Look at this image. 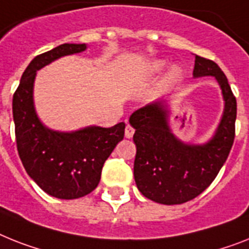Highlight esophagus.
I'll return each mask as SVG.
<instances>
[{"label":"esophagus","mask_w":249,"mask_h":249,"mask_svg":"<svg viewBox=\"0 0 249 249\" xmlns=\"http://www.w3.org/2000/svg\"><path fill=\"white\" fill-rule=\"evenodd\" d=\"M133 133H135V129H133V127H131L129 124H127L126 129H124V136H126V139H131V137L133 136Z\"/></svg>","instance_id":"esophagus-1"}]
</instances>
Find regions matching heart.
Masks as SVG:
<instances>
[{
  "mask_svg": "<svg viewBox=\"0 0 249 249\" xmlns=\"http://www.w3.org/2000/svg\"><path fill=\"white\" fill-rule=\"evenodd\" d=\"M165 61H161V59L154 61V62L150 63L149 69H147V73L149 75H154V73L160 72L165 67ZM182 75H183V71H182L179 66H172L169 71H168V73H166V81L168 83H176V81H178L182 77Z\"/></svg>",
  "mask_w": 249,
  "mask_h": 249,
  "instance_id": "b5f03b06",
  "label": "heart"
}]
</instances>
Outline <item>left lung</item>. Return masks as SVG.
<instances>
[{
    "mask_svg": "<svg viewBox=\"0 0 249 249\" xmlns=\"http://www.w3.org/2000/svg\"><path fill=\"white\" fill-rule=\"evenodd\" d=\"M203 76L216 79L224 99L220 123L207 142L195 145L178 139L169 126L170 110L164 99L150 103L129 117L136 145L135 182L149 200L163 205L194 200L210 186L231 153L237 100L220 67L211 59L196 55L194 77Z\"/></svg>",
    "mask_w": 249,
    "mask_h": 249,
    "instance_id": "1",
    "label": "left lung"
}]
</instances>
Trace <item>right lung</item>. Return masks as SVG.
Masks as SVG:
<instances>
[{
    "label": "right lung",
    "instance_id": "add662e5",
    "mask_svg": "<svg viewBox=\"0 0 249 249\" xmlns=\"http://www.w3.org/2000/svg\"><path fill=\"white\" fill-rule=\"evenodd\" d=\"M86 44L65 43L36 55L24 71L12 98V114L18 157L26 173L46 194L73 200L90 194L99 184L102 169L124 136L123 122L104 128L88 126L62 132L48 128L34 107L36 71L65 55L81 53Z\"/></svg>",
    "mask_w": 249,
    "mask_h": 249
}]
</instances>
